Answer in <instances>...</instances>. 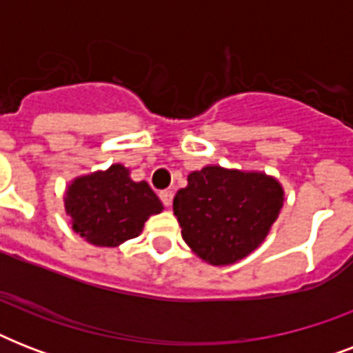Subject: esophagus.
Listing matches in <instances>:
<instances>
[{"label":"esophagus","mask_w":353,"mask_h":353,"mask_svg":"<svg viewBox=\"0 0 353 353\" xmlns=\"http://www.w3.org/2000/svg\"><path fill=\"white\" fill-rule=\"evenodd\" d=\"M159 198H161V201H163V205H165V207H170L172 199H174V194H172V190H161Z\"/></svg>","instance_id":"esophagus-1"}]
</instances>
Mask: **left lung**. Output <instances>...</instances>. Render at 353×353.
<instances>
[{"mask_svg":"<svg viewBox=\"0 0 353 353\" xmlns=\"http://www.w3.org/2000/svg\"><path fill=\"white\" fill-rule=\"evenodd\" d=\"M282 205L284 190L274 177L205 166L177 190L174 214L183 240L201 260L229 265L265 240Z\"/></svg>","mask_w":353,"mask_h":353,"instance_id":"1","label":"left lung"}]
</instances>
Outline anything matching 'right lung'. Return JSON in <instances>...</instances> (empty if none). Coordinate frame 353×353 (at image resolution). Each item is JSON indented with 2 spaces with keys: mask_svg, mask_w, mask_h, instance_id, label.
<instances>
[{
  "mask_svg": "<svg viewBox=\"0 0 353 353\" xmlns=\"http://www.w3.org/2000/svg\"><path fill=\"white\" fill-rule=\"evenodd\" d=\"M63 201L73 231L99 247H117L132 240L141 234L150 216L163 210L148 183L133 181L122 165L77 177Z\"/></svg>",
  "mask_w": 353,
  "mask_h": 353,
  "instance_id": "right-lung-1",
  "label": "right lung"
}]
</instances>
